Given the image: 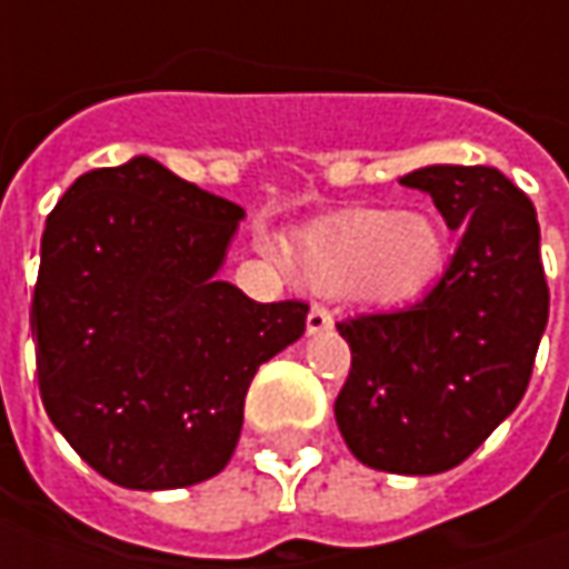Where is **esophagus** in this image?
I'll return each mask as SVG.
<instances>
[{
    "label": "esophagus",
    "instance_id": "obj_1",
    "mask_svg": "<svg viewBox=\"0 0 569 569\" xmlns=\"http://www.w3.org/2000/svg\"><path fill=\"white\" fill-rule=\"evenodd\" d=\"M305 327H308V333H323V330H330V327H333V315H330L323 305H315V308L308 311V321H305Z\"/></svg>",
    "mask_w": 569,
    "mask_h": 569
}]
</instances>
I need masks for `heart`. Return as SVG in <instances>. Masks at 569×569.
Listing matches in <instances>:
<instances>
[{
    "label": "heart",
    "mask_w": 569,
    "mask_h": 569,
    "mask_svg": "<svg viewBox=\"0 0 569 569\" xmlns=\"http://www.w3.org/2000/svg\"><path fill=\"white\" fill-rule=\"evenodd\" d=\"M443 258L447 236L431 213L362 207L305 229L286 264L315 289L402 302L438 280Z\"/></svg>",
    "instance_id": "obj_1"
}]
</instances>
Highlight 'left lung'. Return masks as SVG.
<instances>
[{"label":"left lung","instance_id":"8db88e82","mask_svg":"<svg viewBox=\"0 0 569 569\" xmlns=\"http://www.w3.org/2000/svg\"><path fill=\"white\" fill-rule=\"evenodd\" d=\"M400 186L431 194L460 246L425 299L337 323L352 368L333 416L365 466L438 476L522 400L548 323V283L536 207L500 169L438 163Z\"/></svg>","mask_w":569,"mask_h":569}]
</instances>
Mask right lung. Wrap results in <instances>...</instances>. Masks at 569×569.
Masks as SVG:
<instances>
[{
    "label": "right lung",
    "mask_w": 569,
    "mask_h": 569,
    "mask_svg": "<svg viewBox=\"0 0 569 569\" xmlns=\"http://www.w3.org/2000/svg\"><path fill=\"white\" fill-rule=\"evenodd\" d=\"M246 210L150 157L90 169L59 198L30 305L47 416L103 479L169 491L223 472L254 371L308 305L220 280Z\"/></svg>",
    "instance_id": "add662e5"
}]
</instances>
